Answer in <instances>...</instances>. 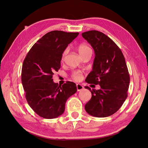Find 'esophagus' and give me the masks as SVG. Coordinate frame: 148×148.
<instances>
[{"instance_id":"esophagus-1","label":"esophagus","mask_w":148,"mask_h":148,"mask_svg":"<svg viewBox=\"0 0 148 148\" xmlns=\"http://www.w3.org/2000/svg\"><path fill=\"white\" fill-rule=\"evenodd\" d=\"M77 91H79L82 90V89L84 88L83 85H82L81 84H77Z\"/></svg>"}]
</instances>
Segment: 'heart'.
<instances>
[{"label": "heart", "instance_id": "b5f03b06", "mask_svg": "<svg viewBox=\"0 0 148 148\" xmlns=\"http://www.w3.org/2000/svg\"><path fill=\"white\" fill-rule=\"evenodd\" d=\"M77 50H78V53H79V55L82 56L83 54V53L86 52L87 51L90 50V48H89L86 45V44H81L78 46ZM66 51H64V52L63 53V56H62V57H64L65 56V55L66 54ZM72 77L76 80H79V79H82V73L79 72V71H75V72H73V73L72 75Z\"/></svg>", "mask_w": 148, "mask_h": 148}]
</instances>
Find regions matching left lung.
<instances>
[{
  "mask_svg": "<svg viewBox=\"0 0 148 148\" xmlns=\"http://www.w3.org/2000/svg\"><path fill=\"white\" fill-rule=\"evenodd\" d=\"M95 53L92 70L85 82L99 84L100 89L88 86L91 98L85 110L96 117H106L115 113L127 97L130 75L125 57L112 40L100 31L92 30L82 33Z\"/></svg>",
  "mask_w": 148,
  "mask_h": 148,
  "instance_id": "8db88e82",
  "label": "left lung"
}]
</instances>
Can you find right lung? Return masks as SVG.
Listing matches in <instances>:
<instances>
[{"label":"right lung","mask_w":148,"mask_h":148,"mask_svg":"<svg viewBox=\"0 0 148 148\" xmlns=\"http://www.w3.org/2000/svg\"><path fill=\"white\" fill-rule=\"evenodd\" d=\"M78 33L52 31L36 42L26 55L21 70V82L29 106L40 117L55 119L64 112L65 102L77 92V85H60L52 75L60 68L62 53Z\"/></svg>","instance_id":"right-lung-1"}]
</instances>
